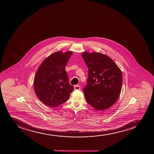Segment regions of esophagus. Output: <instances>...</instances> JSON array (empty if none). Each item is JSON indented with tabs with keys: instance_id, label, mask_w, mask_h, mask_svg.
<instances>
[{
	"instance_id": "obj_1",
	"label": "esophagus",
	"mask_w": 154,
	"mask_h": 154,
	"mask_svg": "<svg viewBox=\"0 0 154 154\" xmlns=\"http://www.w3.org/2000/svg\"><path fill=\"white\" fill-rule=\"evenodd\" d=\"M74 90H79L81 89V87L79 85H75L74 87Z\"/></svg>"
}]
</instances>
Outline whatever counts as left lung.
<instances>
[{
	"label": "left lung",
	"instance_id": "left-lung-1",
	"mask_svg": "<svg viewBox=\"0 0 154 154\" xmlns=\"http://www.w3.org/2000/svg\"><path fill=\"white\" fill-rule=\"evenodd\" d=\"M82 57L88 68L87 84L83 88L87 102L97 110L109 108L120 94L121 71L109 57L102 53L84 52Z\"/></svg>",
	"mask_w": 154,
	"mask_h": 154
}]
</instances>
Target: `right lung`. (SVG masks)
Here are the masks:
<instances>
[{
    "mask_svg": "<svg viewBox=\"0 0 154 154\" xmlns=\"http://www.w3.org/2000/svg\"><path fill=\"white\" fill-rule=\"evenodd\" d=\"M72 52L52 53L41 64L34 79V88L38 99L54 107L67 101L74 87L69 84L66 66Z\"/></svg>",
    "mask_w": 154,
    "mask_h": 154,
    "instance_id": "obj_1",
    "label": "right lung"
}]
</instances>
